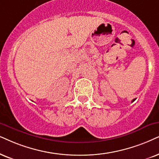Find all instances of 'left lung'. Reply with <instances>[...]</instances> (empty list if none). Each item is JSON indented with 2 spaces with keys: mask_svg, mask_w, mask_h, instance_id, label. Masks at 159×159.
I'll use <instances>...</instances> for the list:
<instances>
[{
  "mask_svg": "<svg viewBox=\"0 0 159 159\" xmlns=\"http://www.w3.org/2000/svg\"><path fill=\"white\" fill-rule=\"evenodd\" d=\"M136 100V99H134L133 100H132V102H134V100Z\"/></svg>",
  "mask_w": 159,
  "mask_h": 159,
  "instance_id": "1",
  "label": "left lung"
}]
</instances>
